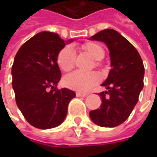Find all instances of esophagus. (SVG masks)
Listing matches in <instances>:
<instances>
[{
  "instance_id": "34e87169",
  "label": "esophagus",
  "mask_w": 157,
  "mask_h": 157,
  "mask_svg": "<svg viewBox=\"0 0 157 157\" xmlns=\"http://www.w3.org/2000/svg\"><path fill=\"white\" fill-rule=\"evenodd\" d=\"M76 95H77V97H86V95H88V94H86V93H77Z\"/></svg>"
}]
</instances>
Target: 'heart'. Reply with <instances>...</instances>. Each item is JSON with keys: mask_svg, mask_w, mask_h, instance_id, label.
<instances>
[{"mask_svg": "<svg viewBox=\"0 0 157 157\" xmlns=\"http://www.w3.org/2000/svg\"><path fill=\"white\" fill-rule=\"evenodd\" d=\"M83 49L87 52L95 60L102 59L105 52L104 49L96 43H86L83 45ZM76 53L71 46H66L58 53L57 62L63 71H70L74 67ZM100 80V76L95 71L82 72L75 71L63 78V84L70 89L85 92L92 88Z\"/></svg>", "mask_w": 157, "mask_h": 157, "instance_id": "1", "label": "heart"}]
</instances>
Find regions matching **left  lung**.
<instances>
[{
  "instance_id": "8db88e82",
  "label": "left lung",
  "mask_w": 157,
  "mask_h": 157,
  "mask_svg": "<svg viewBox=\"0 0 157 157\" xmlns=\"http://www.w3.org/2000/svg\"><path fill=\"white\" fill-rule=\"evenodd\" d=\"M90 40L105 43L112 69L101 84L107 91L100 93V108L90 112L94 123L104 128L117 127L128 118L143 88L144 66L139 52L129 41L114 29H106Z\"/></svg>"
}]
</instances>
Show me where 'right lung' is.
<instances>
[{
  "label": "right lung",
  "instance_id": "add662e5",
  "mask_svg": "<svg viewBox=\"0 0 157 157\" xmlns=\"http://www.w3.org/2000/svg\"><path fill=\"white\" fill-rule=\"evenodd\" d=\"M53 32L42 31L24 43L12 66V86L18 108L29 123L40 129L59 126L76 94L57 90L61 71L57 58L66 43Z\"/></svg>",
  "mask_w": 157,
  "mask_h": 157
}]
</instances>
